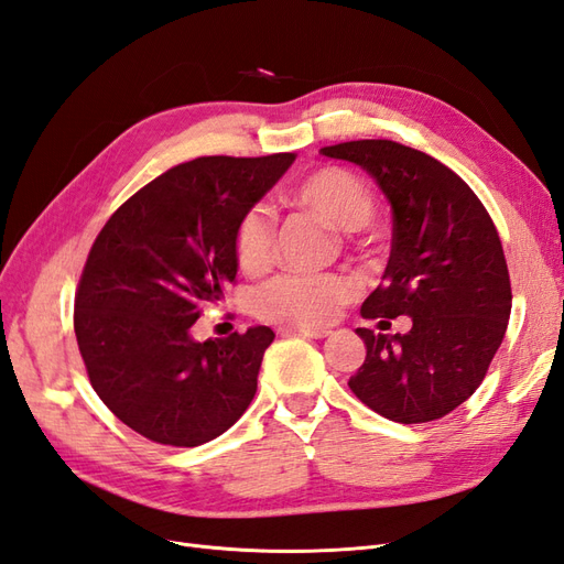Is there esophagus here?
<instances>
[{"instance_id":"34e87169","label":"esophagus","mask_w":564,"mask_h":564,"mask_svg":"<svg viewBox=\"0 0 564 564\" xmlns=\"http://www.w3.org/2000/svg\"><path fill=\"white\" fill-rule=\"evenodd\" d=\"M282 336H308V338H327L329 329H313V327H301V324H282L280 327Z\"/></svg>"}]
</instances>
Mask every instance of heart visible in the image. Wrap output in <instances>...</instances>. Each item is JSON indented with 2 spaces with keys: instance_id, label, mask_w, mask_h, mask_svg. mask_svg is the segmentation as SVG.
Wrapping results in <instances>:
<instances>
[{
  "instance_id": "1",
  "label": "heart",
  "mask_w": 564,
  "mask_h": 564,
  "mask_svg": "<svg viewBox=\"0 0 564 564\" xmlns=\"http://www.w3.org/2000/svg\"><path fill=\"white\" fill-rule=\"evenodd\" d=\"M292 202L317 214L336 230H362L373 216L369 187L348 169L322 166L305 176ZM235 256L247 272H261L272 256V224L265 207H251L235 228ZM357 294L355 278L346 272H284L265 282L253 296L263 319L311 327L327 324Z\"/></svg>"
}]
</instances>
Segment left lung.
I'll return each mask as SVG.
<instances>
[{
  "instance_id": "left-lung-1",
  "label": "left lung",
  "mask_w": 564,
  "mask_h": 564,
  "mask_svg": "<svg viewBox=\"0 0 564 564\" xmlns=\"http://www.w3.org/2000/svg\"><path fill=\"white\" fill-rule=\"evenodd\" d=\"M377 181L392 212V247L362 317H412L406 334L355 329L365 365L348 386L398 423L442 419L482 383L510 317V280L499 232L482 202L452 169L395 141L319 150Z\"/></svg>"
}]
</instances>
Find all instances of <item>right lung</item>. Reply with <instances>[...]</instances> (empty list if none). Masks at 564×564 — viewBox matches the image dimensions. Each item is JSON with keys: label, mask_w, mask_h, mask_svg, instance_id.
Wrapping results in <instances>:
<instances>
[{"label": "right lung", "mask_w": 564, "mask_h": 564, "mask_svg": "<svg viewBox=\"0 0 564 564\" xmlns=\"http://www.w3.org/2000/svg\"><path fill=\"white\" fill-rule=\"evenodd\" d=\"M294 152L197 158L119 207L96 237L75 296V336L89 381L143 437L197 447L245 414L270 327L197 340L202 305L235 282V228Z\"/></svg>", "instance_id": "obj_1"}]
</instances>
